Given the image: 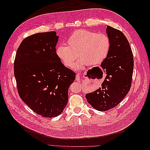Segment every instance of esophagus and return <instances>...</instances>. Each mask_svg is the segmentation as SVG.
<instances>
[{
  "label": "esophagus",
  "mask_w": 150,
  "mask_h": 150,
  "mask_svg": "<svg viewBox=\"0 0 150 150\" xmlns=\"http://www.w3.org/2000/svg\"><path fill=\"white\" fill-rule=\"evenodd\" d=\"M76 80L78 81V82H80V74H77L76 75Z\"/></svg>",
  "instance_id": "1"
}]
</instances>
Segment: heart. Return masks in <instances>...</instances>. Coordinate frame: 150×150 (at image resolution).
I'll return each mask as SVG.
<instances>
[{"mask_svg":"<svg viewBox=\"0 0 150 150\" xmlns=\"http://www.w3.org/2000/svg\"><path fill=\"white\" fill-rule=\"evenodd\" d=\"M67 44L57 47V56L66 67H71L78 55L80 59L75 66L78 69L86 64H100L111 49V40L106 34L84 29L74 31L67 39Z\"/></svg>","mask_w":150,"mask_h":150,"instance_id":"b5f03b06","label":"heart"}]
</instances>
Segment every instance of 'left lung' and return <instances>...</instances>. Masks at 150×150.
<instances>
[{
  "label": "left lung",
  "mask_w": 150,
  "mask_h": 150,
  "mask_svg": "<svg viewBox=\"0 0 150 150\" xmlns=\"http://www.w3.org/2000/svg\"><path fill=\"white\" fill-rule=\"evenodd\" d=\"M106 33L111 49L101 64L106 78L101 88L86 94L88 103L100 111L115 108L125 98L131 88L134 67L133 52L124 34L109 25Z\"/></svg>",
  "instance_id": "obj_1"
}]
</instances>
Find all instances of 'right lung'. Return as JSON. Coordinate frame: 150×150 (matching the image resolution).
Listing matches in <instances>:
<instances>
[{
  "label": "right lung",
  "mask_w": 150,
  "mask_h": 150,
  "mask_svg": "<svg viewBox=\"0 0 150 150\" xmlns=\"http://www.w3.org/2000/svg\"><path fill=\"white\" fill-rule=\"evenodd\" d=\"M55 31L25 38L17 49L14 76L19 96L32 110L46 117L59 115L68 101V89L76 73L56 54Z\"/></svg>",
  "instance_id": "add662e5"
}]
</instances>
